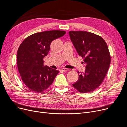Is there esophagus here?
Returning <instances> with one entry per match:
<instances>
[{"label":"esophagus","mask_w":127,"mask_h":127,"mask_svg":"<svg viewBox=\"0 0 127 127\" xmlns=\"http://www.w3.org/2000/svg\"><path fill=\"white\" fill-rule=\"evenodd\" d=\"M68 69L67 68H61L59 69V70L60 71H62V72H66L68 71Z\"/></svg>","instance_id":"esophagus-1"}]
</instances>
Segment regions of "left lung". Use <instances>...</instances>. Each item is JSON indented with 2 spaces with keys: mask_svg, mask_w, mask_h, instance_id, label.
Listing matches in <instances>:
<instances>
[{
  "mask_svg": "<svg viewBox=\"0 0 127 127\" xmlns=\"http://www.w3.org/2000/svg\"><path fill=\"white\" fill-rule=\"evenodd\" d=\"M71 41L86 64L85 71L72 84L80 93H88L100 86L111 63L107 44L103 38L87 31H69Z\"/></svg>",
  "mask_w": 127,
  "mask_h": 127,
  "instance_id": "left-lung-1",
  "label": "left lung"
}]
</instances>
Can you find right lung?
<instances>
[{
  "label": "right lung",
  "mask_w": 127,
  "mask_h": 127,
  "mask_svg": "<svg viewBox=\"0 0 127 127\" xmlns=\"http://www.w3.org/2000/svg\"><path fill=\"white\" fill-rule=\"evenodd\" d=\"M66 33L64 31L51 30L36 33L27 37L17 50L19 73L30 91L41 93L52 84L59 71L43 66V58L50 49L52 41Z\"/></svg>",
  "instance_id": "right-lung-1"
}]
</instances>
